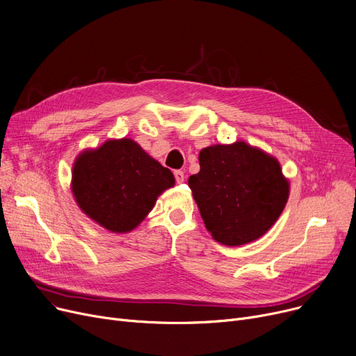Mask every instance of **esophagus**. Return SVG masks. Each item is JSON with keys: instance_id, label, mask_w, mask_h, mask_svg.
Returning <instances> with one entry per match:
<instances>
[{"instance_id": "34e87169", "label": "esophagus", "mask_w": 356, "mask_h": 356, "mask_svg": "<svg viewBox=\"0 0 356 356\" xmlns=\"http://www.w3.org/2000/svg\"><path fill=\"white\" fill-rule=\"evenodd\" d=\"M175 177H176L177 183H183L184 181V173L181 170H176L175 172Z\"/></svg>"}]
</instances>
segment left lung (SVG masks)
Listing matches in <instances>:
<instances>
[{
	"label": "left lung",
	"mask_w": 356,
	"mask_h": 356,
	"mask_svg": "<svg viewBox=\"0 0 356 356\" xmlns=\"http://www.w3.org/2000/svg\"><path fill=\"white\" fill-rule=\"evenodd\" d=\"M200 172L189 177L204 227L219 244L238 247L263 236L282 215L289 180L275 157L245 141L199 153Z\"/></svg>",
	"instance_id": "obj_1"
}]
</instances>
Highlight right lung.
<instances>
[{
	"instance_id": "1",
	"label": "right lung",
	"mask_w": 356,
	"mask_h": 356,
	"mask_svg": "<svg viewBox=\"0 0 356 356\" xmlns=\"http://www.w3.org/2000/svg\"><path fill=\"white\" fill-rule=\"evenodd\" d=\"M175 176L131 138L85 149L73 164L72 192L79 208L111 232L137 228Z\"/></svg>"
}]
</instances>
